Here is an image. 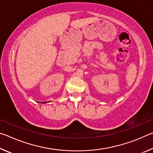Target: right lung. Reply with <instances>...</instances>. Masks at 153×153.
Returning a JSON list of instances; mask_svg holds the SVG:
<instances>
[{
    "label": "right lung",
    "instance_id": "obj_1",
    "mask_svg": "<svg viewBox=\"0 0 153 153\" xmlns=\"http://www.w3.org/2000/svg\"><path fill=\"white\" fill-rule=\"evenodd\" d=\"M42 103H43V102H42Z\"/></svg>",
    "mask_w": 153,
    "mask_h": 153
}]
</instances>
